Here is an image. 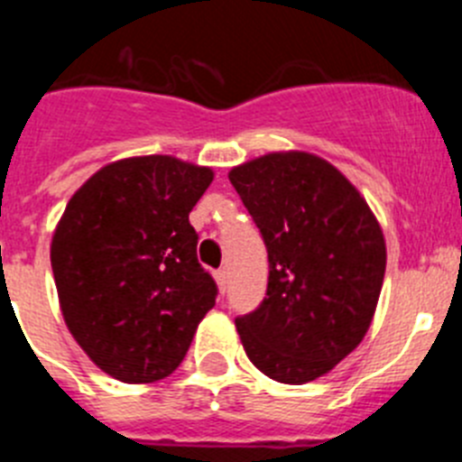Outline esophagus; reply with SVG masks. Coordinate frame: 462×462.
Wrapping results in <instances>:
<instances>
[{
	"label": "esophagus",
	"mask_w": 462,
	"mask_h": 462,
	"mask_svg": "<svg viewBox=\"0 0 462 462\" xmlns=\"http://www.w3.org/2000/svg\"><path fill=\"white\" fill-rule=\"evenodd\" d=\"M215 280H217L219 291L224 293V289H226V284H228V273H226V268H219V271H215Z\"/></svg>",
	"instance_id": "1"
}]
</instances>
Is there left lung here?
I'll return each instance as SVG.
<instances>
[{
	"mask_svg": "<svg viewBox=\"0 0 462 462\" xmlns=\"http://www.w3.org/2000/svg\"><path fill=\"white\" fill-rule=\"evenodd\" d=\"M228 180L268 250V289L236 319L245 354L282 383L333 370L368 333L386 245L365 199L326 159L271 152Z\"/></svg>",
	"mask_w": 462,
	"mask_h": 462,
	"instance_id": "obj_1",
	"label": "left lung"
}]
</instances>
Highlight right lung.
Segmentation results:
<instances>
[{"label": "right lung", "instance_id": "obj_1", "mask_svg": "<svg viewBox=\"0 0 462 462\" xmlns=\"http://www.w3.org/2000/svg\"><path fill=\"white\" fill-rule=\"evenodd\" d=\"M212 171L120 159L89 178L57 224L51 263L71 336L106 374L150 383L185 358L217 284L196 259L189 212Z\"/></svg>", "mask_w": 462, "mask_h": 462}]
</instances>
